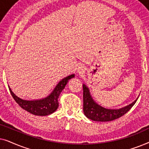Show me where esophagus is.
Segmentation results:
<instances>
[{"label": "esophagus", "instance_id": "34e87169", "mask_svg": "<svg viewBox=\"0 0 149 149\" xmlns=\"http://www.w3.org/2000/svg\"><path fill=\"white\" fill-rule=\"evenodd\" d=\"M78 72L79 73H82L83 71H84V67H83L82 65H79L78 66Z\"/></svg>", "mask_w": 149, "mask_h": 149}]
</instances>
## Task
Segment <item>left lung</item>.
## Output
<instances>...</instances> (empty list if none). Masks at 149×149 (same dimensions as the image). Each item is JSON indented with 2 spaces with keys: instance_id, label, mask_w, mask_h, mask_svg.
I'll return each mask as SVG.
<instances>
[{
  "instance_id": "8db88e82",
  "label": "left lung",
  "mask_w": 149,
  "mask_h": 149,
  "mask_svg": "<svg viewBox=\"0 0 149 149\" xmlns=\"http://www.w3.org/2000/svg\"><path fill=\"white\" fill-rule=\"evenodd\" d=\"M83 113L88 119L95 121H111L121 117L130 111L135 104L136 100L129 105L119 109H110L102 107L95 102L91 96L89 87L85 84L83 85Z\"/></svg>"
}]
</instances>
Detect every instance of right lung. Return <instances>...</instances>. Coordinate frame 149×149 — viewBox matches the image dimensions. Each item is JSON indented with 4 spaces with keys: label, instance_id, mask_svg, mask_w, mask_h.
<instances>
[{
    "label": "right lung",
    "instance_id": "obj_1",
    "mask_svg": "<svg viewBox=\"0 0 149 149\" xmlns=\"http://www.w3.org/2000/svg\"><path fill=\"white\" fill-rule=\"evenodd\" d=\"M74 77V74H72L62 79L57 84L49 95L44 98L33 100H27L20 98L13 92L9 86V88L13 99L22 109L29 112L30 113H32V115L46 116L54 113L58 109L59 106L58 99L61 92L64 89L68 81Z\"/></svg>",
    "mask_w": 149,
    "mask_h": 149
}]
</instances>
